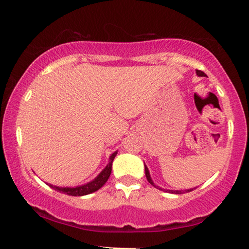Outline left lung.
<instances>
[{
  "instance_id": "8db88e82",
  "label": "left lung",
  "mask_w": 249,
  "mask_h": 249,
  "mask_svg": "<svg viewBox=\"0 0 249 249\" xmlns=\"http://www.w3.org/2000/svg\"><path fill=\"white\" fill-rule=\"evenodd\" d=\"M197 74H198V76H205V73H204L203 71H200V70H197ZM145 175H146V178H147V181L151 183V185L155 186L154 182L152 181L151 176H149V171H148L147 166H146V165H145ZM158 188H159V187H158ZM159 189H161V188H159ZM164 192H169V193H172V194H181V192H179V190H176V192H175V190H164ZM187 192H192V189H188Z\"/></svg>"
}]
</instances>
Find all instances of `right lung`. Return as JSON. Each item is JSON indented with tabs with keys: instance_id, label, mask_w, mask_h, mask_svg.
<instances>
[{
	"instance_id": "obj_1",
	"label": "right lung",
	"mask_w": 249,
	"mask_h": 249,
	"mask_svg": "<svg viewBox=\"0 0 249 249\" xmlns=\"http://www.w3.org/2000/svg\"><path fill=\"white\" fill-rule=\"evenodd\" d=\"M117 155V152L113 153L110 156V162L107 165L103 171H102L100 175H98L97 178H95L93 181L86 183V185L80 186V187H76V188H69V187H66V188H60V187H55L53 185H49L50 187H52L53 189L57 190V192L62 193V194H67L69 196H84V195H88V194H91L94 192H96L100 188H102L105 185V182L107 181L108 177L111 175L112 171V162Z\"/></svg>"
}]
</instances>
